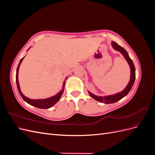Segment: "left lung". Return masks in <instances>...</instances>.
<instances>
[{
	"instance_id": "8db88e82",
	"label": "left lung",
	"mask_w": 155,
	"mask_h": 155,
	"mask_svg": "<svg viewBox=\"0 0 155 155\" xmlns=\"http://www.w3.org/2000/svg\"><path fill=\"white\" fill-rule=\"evenodd\" d=\"M112 47H113L115 50L120 51V52L122 54V55L124 56V58L127 60V61L128 62L129 66H130V81L128 83V85H127L126 88L124 89V91H122L120 92L117 93V94H114V95H110V96H97L96 95H94L93 94H92L91 92H88L89 95H90L92 98H94V99L98 101H100L101 103L104 102L106 104H113V103L118 101V100H121V98H123L124 97L127 95V94L130 91V89H131V88H132L133 84L134 83L135 76H136L134 65L133 64V60L129 58L127 51L124 48L121 47L120 45H118L114 41L112 42Z\"/></svg>"
}]
</instances>
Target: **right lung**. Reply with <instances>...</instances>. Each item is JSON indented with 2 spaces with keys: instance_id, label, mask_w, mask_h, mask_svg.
<instances>
[{
  "instance_id": "right-lung-1",
  "label": "right lung",
  "mask_w": 155,
  "mask_h": 155,
  "mask_svg": "<svg viewBox=\"0 0 155 155\" xmlns=\"http://www.w3.org/2000/svg\"><path fill=\"white\" fill-rule=\"evenodd\" d=\"M25 58V57H24ZM24 58H22L19 63H18V65L17 68V72H16V83H17V88L18 92L21 94V97H22V99L24 100L26 102H27L28 104H29L30 105H31L33 106H34L35 107L39 108V109H49V108L51 107L53 105H54L56 103H57L60 97H61L64 89L63 88L62 91L59 92L58 94H56L54 96H52L51 97L47 98V99H44V100H31L28 97H26V96H25L24 95L22 94V93L20 89V87H19V83H18V68H19V66L22 62V61L24 59ZM64 81L63 83V88H64Z\"/></svg>"
}]
</instances>
